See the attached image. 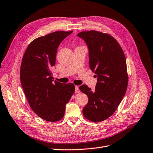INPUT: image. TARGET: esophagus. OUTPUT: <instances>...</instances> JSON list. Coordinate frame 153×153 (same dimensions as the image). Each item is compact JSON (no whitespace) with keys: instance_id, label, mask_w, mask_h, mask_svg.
I'll list each match as a JSON object with an SVG mask.
<instances>
[{"instance_id":"obj_1","label":"esophagus","mask_w":153,"mask_h":153,"mask_svg":"<svg viewBox=\"0 0 153 153\" xmlns=\"http://www.w3.org/2000/svg\"><path fill=\"white\" fill-rule=\"evenodd\" d=\"M80 91L78 86H75V93H79Z\"/></svg>"}]
</instances>
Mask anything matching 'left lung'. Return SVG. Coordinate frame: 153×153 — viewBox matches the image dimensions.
Masks as SVG:
<instances>
[{
	"mask_svg": "<svg viewBox=\"0 0 153 153\" xmlns=\"http://www.w3.org/2000/svg\"><path fill=\"white\" fill-rule=\"evenodd\" d=\"M77 36L86 42L90 68L97 77L94 91L86 85L79 87L88 98L83 114L88 120L98 123L111 117L126 94L128 84L126 59L119 42L108 34L90 30Z\"/></svg>",
	"mask_w": 153,
	"mask_h": 153,
	"instance_id": "8db88e82",
	"label": "left lung"
}]
</instances>
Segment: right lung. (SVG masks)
I'll use <instances>...</instances> for the list:
<instances>
[{
    "mask_svg": "<svg viewBox=\"0 0 153 153\" xmlns=\"http://www.w3.org/2000/svg\"><path fill=\"white\" fill-rule=\"evenodd\" d=\"M72 32L56 31L35 39L22 58L20 79L24 94L33 111L49 122L64 117L66 104L75 92L72 83H53L51 71L59 44Z\"/></svg>",
    "mask_w": 153,
    "mask_h": 153,
    "instance_id": "1",
    "label": "right lung"
}]
</instances>
